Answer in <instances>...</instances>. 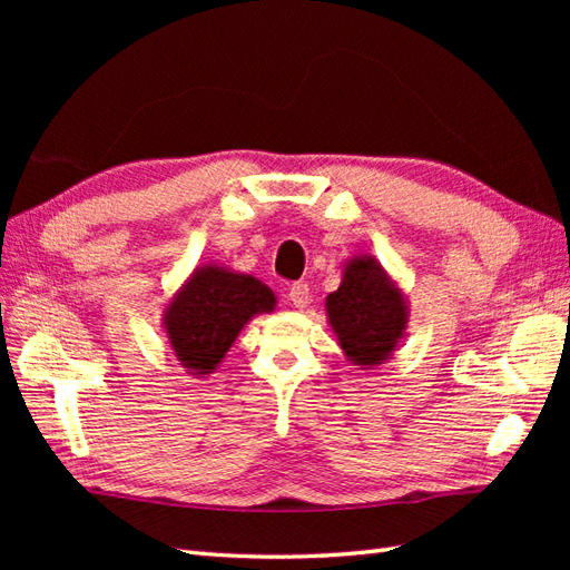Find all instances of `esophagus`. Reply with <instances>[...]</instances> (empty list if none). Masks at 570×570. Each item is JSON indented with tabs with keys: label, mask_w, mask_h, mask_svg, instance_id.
<instances>
[{
	"label": "esophagus",
	"mask_w": 570,
	"mask_h": 570,
	"mask_svg": "<svg viewBox=\"0 0 570 570\" xmlns=\"http://www.w3.org/2000/svg\"><path fill=\"white\" fill-rule=\"evenodd\" d=\"M288 298H292V304H294L296 308H306L308 301H311V288H308V284H304V282L294 284L292 288H288Z\"/></svg>",
	"instance_id": "1"
}]
</instances>
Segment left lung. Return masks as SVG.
I'll list each match as a JSON object with an SVG mask.
<instances>
[{
  "label": "left lung",
  "mask_w": 570,
  "mask_h": 570,
  "mask_svg": "<svg viewBox=\"0 0 570 570\" xmlns=\"http://www.w3.org/2000/svg\"><path fill=\"white\" fill-rule=\"evenodd\" d=\"M325 316L345 357L360 370H374L402 345L409 301L372 254H353L343 264V282L325 296Z\"/></svg>",
  "instance_id": "left-lung-1"
}]
</instances>
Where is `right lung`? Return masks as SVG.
Returning <instances> with one entry per match:
<instances>
[{
  "instance_id": "1",
  "label": "right lung",
  "mask_w": 570,
  "mask_h": 570,
  "mask_svg": "<svg viewBox=\"0 0 570 570\" xmlns=\"http://www.w3.org/2000/svg\"><path fill=\"white\" fill-rule=\"evenodd\" d=\"M274 308L276 296L259 278L210 262L176 288L164 308V333L178 365L193 377H208L242 328Z\"/></svg>"
}]
</instances>
